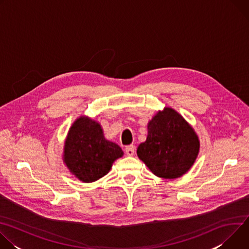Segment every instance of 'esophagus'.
Masks as SVG:
<instances>
[{
  "instance_id": "obj_1",
  "label": "esophagus",
  "mask_w": 249,
  "mask_h": 249,
  "mask_svg": "<svg viewBox=\"0 0 249 249\" xmlns=\"http://www.w3.org/2000/svg\"><path fill=\"white\" fill-rule=\"evenodd\" d=\"M125 152H126V155H127V156L132 157V156L135 154V147H134L133 145L127 146L126 149H125Z\"/></svg>"
}]
</instances>
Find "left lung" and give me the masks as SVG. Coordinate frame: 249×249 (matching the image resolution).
Instances as JSON below:
<instances>
[{
  "mask_svg": "<svg viewBox=\"0 0 249 249\" xmlns=\"http://www.w3.org/2000/svg\"><path fill=\"white\" fill-rule=\"evenodd\" d=\"M200 140L193 127L171 107H164L148 123V136L137 149L138 158L157 176L175 179L194 164Z\"/></svg>",
  "mask_w": 249,
  "mask_h": 249,
  "instance_id": "1",
  "label": "left lung"
}]
</instances>
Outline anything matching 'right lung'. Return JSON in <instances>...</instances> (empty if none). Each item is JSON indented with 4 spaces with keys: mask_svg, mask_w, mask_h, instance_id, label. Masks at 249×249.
I'll use <instances>...</instances> for the list:
<instances>
[{
    "mask_svg": "<svg viewBox=\"0 0 249 249\" xmlns=\"http://www.w3.org/2000/svg\"><path fill=\"white\" fill-rule=\"evenodd\" d=\"M122 149L105 139L101 125L89 116H80L67 134L63 161L76 178L85 183L107 174L113 162L123 157Z\"/></svg>",
    "mask_w": 249,
    "mask_h": 249,
    "instance_id": "right-lung-1",
    "label": "right lung"
}]
</instances>
